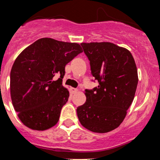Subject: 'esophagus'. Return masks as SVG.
Instances as JSON below:
<instances>
[{
    "label": "esophagus",
    "instance_id": "1",
    "mask_svg": "<svg viewBox=\"0 0 160 160\" xmlns=\"http://www.w3.org/2000/svg\"><path fill=\"white\" fill-rule=\"evenodd\" d=\"M77 91H78V89L77 88H72V92L73 93H76Z\"/></svg>",
    "mask_w": 160,
    "mask_h": 160
}]
</instances>
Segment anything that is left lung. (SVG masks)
Returning <instances> with one entry per match:
<instances>
[{
  "instance_id": "8db88e82",
  "label": "left lung",
  "mask_w": 160,
  "mask_h": 160,
  "mask_svg": "<svg viewBox=\"0 0 160 160\" xmlns=\"http://www.w3.org/2000/svg\"><path fill=\"white\" fill-rule=\"evenodd\" d=\"M80 45L98 86L85 90L86 102L77 109L79 121L92 132H110L123 122L133 100L138 83L135 61L129 50L114 43Z\"/></svg>"
}]
</instances>
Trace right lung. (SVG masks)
Returning a JSON list of instances; mask_svg holds the SVG:
<instances>
[{
	"label": "right lung",
	"instance_id": "1",
	"mask_svg": "<svg viewBox=\"0 0 160 160\" xmlns=\"http://www.w3.org/2000/svg\"><path fill=\"white\" fill-rule=\"evenodd\" d=\"M82 52L77 43L42 38L17 57L10 73V91L15 110L26 126L46 130L58 123L69 97L62 86L65 67ZM56 75L60 78L54 81Z\"/></svg>",
	"mask_w": 160,
	"mask_h": 160
}]
</instances>
